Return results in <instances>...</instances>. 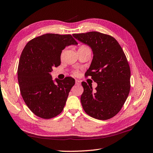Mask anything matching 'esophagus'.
Here are the masks:
<instances>
[{
  "mask_svg": "<svg viewBox=\"0 0 153 153\" xmlns=\"http://www.w3.org/2000/svg\"><path fill=\"white\" fill-rule=\"evenodd\" d=\"M75 84H76V85H80V82L79 80H75Z\"/></svg>",
  "mask_w": 153,
  "mask_h": 153,
  "instance_id": "1",
  "label": "esophagus"
}]
</instances>
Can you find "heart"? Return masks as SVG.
Wrapping results in <instances>:
<instances>
[{
  "label": "heart",
  "instance_id": "b5f03b06",
  "mask_svg": "<svg viewBox=\"0 0 153 153\" xmlns=\"http://www.w3.org/2000/svg\"><path fill=\"white\" fill-rule=\"evenodd\" d=\"M75 74H76V73H77V72H75Z\"/></svg>",
  "mask_w": 153,
  "mask_h": 153
}]
</instances>
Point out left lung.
I'll use <instances>...</instances> for the list:
<instances>
[{
    "label": "left lung",
    "instance_id": "8db88e82",
    "mask_svg": "<svg viewBox=\"0 0 153 153\" xmlns=\"http://www.w3.org/2000/svg\"><path fill=\"white\" fill-rule=\"evenodd\" d=\"M73 36L91 48L93 58L85 75L98 84L93 90L86 82H82V107L94 119L112 118L121 110L130 90L131 71L126 55L111 36L95 31Z\"/></svg>",
    "mask_w": 153,
    "mask_h": 153
}]
</instances>
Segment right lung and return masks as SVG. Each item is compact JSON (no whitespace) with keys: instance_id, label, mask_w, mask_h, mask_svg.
<instances>
[{"instance_id":"1","label":"right lung","mask_w":153,"mask_h":153,"mask_svg":"<svg viewBox=\"0 0 153 153\" xmlns=\"http://www.w3.org/2000/svg\"><path fill=\"white\" fill-rule=\"evenodd\" d=\"M78 45L70 34H45L29 41L21 54L18 80L23 99L36 115L50 119L61 113L75 80H53L50 73L61 64L62 51Z\"/></svg>"}]
</instances>
